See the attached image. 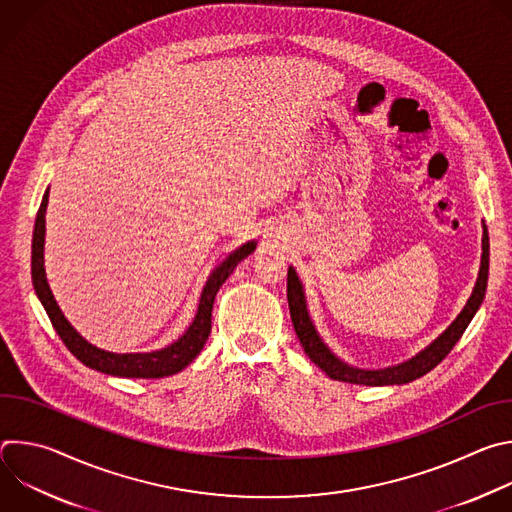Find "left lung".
I'll return each mask as SVG.
<instances>
[{"label":"left lung","mask_w":512,"mask_h":512,"mask_svg":"<svg viewBox=\"0 0 512 512\" xmlns=\"http://www.w3.org/2000/svg\"><path fill=\"white\" fill-rule=\"evenodd\" d=\"M486 283H488V231L484 227V237H482V265L478 273L476 287L472 291V296L460 316L452 322V326L437 338L433 340L425 350H421L417 356L411 360L397 364V367L383 369V371H362L348 367L346 362L336 358L330 348L320 340L318 332L312 326V320L306 310V300H304V289L298 279V273L294 267L287 269V304H289V314L291 322H294V330L300 338V344L304 346L306 354L310 360L320 367L330 379L342 381V383H354V385H369V387H383V385H403L409 381H415L435 369L440 364L450 350L456 346V342L462 338L466 332L468 324L472 322L474 314L478 312L484 294H486Z\"/></svg>","instance_id":"obj_1"}]
</instances>
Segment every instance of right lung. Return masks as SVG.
Instances as JSON below:
<instances>
[{"mask_svg": "<svg viewBox=\"0 0 512 512\" xmlns=\"http://www.w3.org/2000/svg\"><path fill=\"white\" fill-rule=\"evenodd\" d=\"M48 206V190L42 198V204L36 214V225H34V237H32V283L36 289V296L40 298L54 330L66 344V348L75 354L83 364H87L89 369H95L105 375L113 377H127V379H162L180 373L186 369L188 364L200 354L204 348L208 334H210V318H212V304L218 287H221L227 277L233 273V269L255 251V243H247L241 249H237L221 267H218L206 281L198 312L190 328L186 330L184 336H180L174 344L156 350V352H135V354H115V352H105L93 344H89L75 328L68 324L64 314L60 312L52 291L46 281V271H44V214Z\"/></svg>", "mask_w": 512, "mask_h": 512, "instance_id": "right-lung-1", "label": "right lung"}]
</instances>
